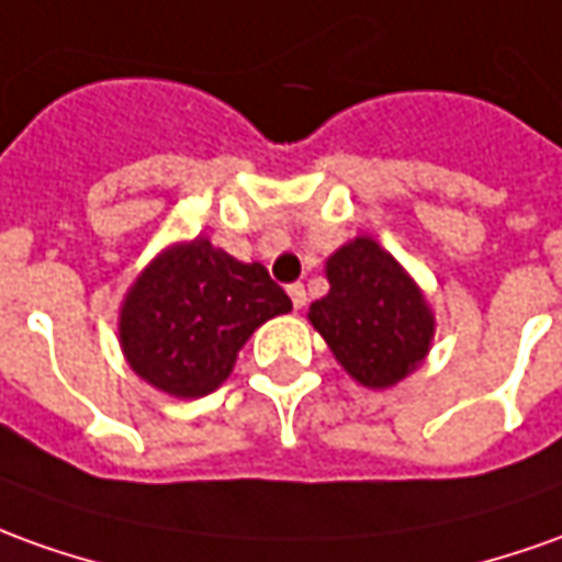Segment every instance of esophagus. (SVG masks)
<instances>
[{
  "label": "esophagus",
  "instance_id": "34e87169",
  "mask_svg": "<svg viewBox=\"0 0 562 562\" xmlns=\"http://www.w3.org/2000/svg\"><path fill=\"white\" fill-rule=\"evenodd\" d=\"M288 293H290V300H293V308H303V305H305V288H303V284H290Z\"/></svg>",
  "mask_w": 562,
  "mask_h": 562
}]
</instances>
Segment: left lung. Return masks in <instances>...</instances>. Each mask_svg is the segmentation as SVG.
Instances as JSON below:
<instances>
[{"label": "left lung", "mask_w": 562, "mask_h": 562, "mask_svg": "<svg viewBox=\"0 0 562 562\" xmlns=\"http://www.w3.org/2000/svg\"><path fill=\"white\" fill-rule=\"evenodd\" d=\"M330 293L308 308L336 361L367 389H392L428 355L435 315L419 284L370 235L327 259Z\"/></svg>", "instance_id": "1"}]
</instances>
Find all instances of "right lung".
<instances>
[{
    "label": "right lung",
    "mask_w": 562,
    "mask_h": 562,
    "mask_svg": "<svg viewBox=\"0 0 562 562\" xmlns=\"http://www.w3.org/2000/svg\"><path fill=\"white\" fill-rule=\"evenodd\" d=\"M293 303L259 262H238L207 238L161 250L119 315L131 370L170 397H204L229 379L259 324Z\"/></svg>",
    "instance_id": "1"
}]
</instances>
